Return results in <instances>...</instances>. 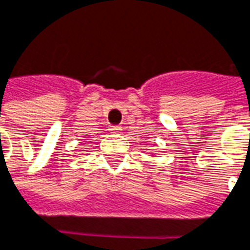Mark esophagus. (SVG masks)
I'll use <instances>...</instances> for the list:
<instances>
[{
    "mask_svg": "<svg viewBox=\"0 0 250 250\" xmlns=\"http://www.w3.org/2000/svg\"><path fill=\"white\" fill-rule=\"evenodd\" d=\"M109 130L112 133H120V132H121V130H123V127L118 126V125H116V126H110Z\"/></svg>",
    "mask_w": 250,
    "mask_h": 250,
    "instance_id": "34e87169",
    "label": "esophagus"
}]
</instances>
